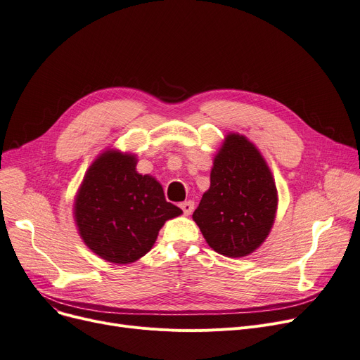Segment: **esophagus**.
<instances>
[{"instance_id":"1","label":"esophagus","mask_w":360,"mask_h":360,"mask_svg":"<svg viewBox=\"0 0 360 360\" xmlns=\"http://www.w3.org/2000/svg\"><path fill=\"white\" fill-rule=\"evenodd\" d=\"M181 209H182V212L188 216V214H191L193 213V210H194V201H184V202H181Z\"/></svg>"}]
</instances>
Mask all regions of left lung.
Returning <instances> with one entry per match:
<instances>
[{
  "label": "left lung",
  "instance_id": "8db88e82",
  "mask_svg": "<svg viewBox=\"0 0 360 360\" xmlns=\"http://www.w3.org/2000/svg\"><path fill=\"white\" fill-rule=\"evenodd\" d=\"M277 201L267 162L247 137L231 132L214 156L210 188L193 219L216 252L247 257L269 236Z\"/></svg>",
  "mask_w": 360,
  "mask_h": 360
}]
</instances>
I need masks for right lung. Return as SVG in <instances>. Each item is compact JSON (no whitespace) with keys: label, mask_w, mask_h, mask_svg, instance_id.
I'll list each match as a JSON object with an SVG mask.
<instances>
[{"label":"right lung","mask_w":360,"mask_h":360,"mask_svg":"<svg viewBox=\"0 0 360 360\" xmlns=\"http://www.w3.org/2000/svg\"><path fill=\"white\" fill-rule=\"evenodd\" d=\"M137 158L106 150L91 163L74 201V219L89 250L113 264H129L153 247L166 220L182 214L162 185L136 170Z\"/></svg>","instance_id":"add662e5"}]
</instances>
